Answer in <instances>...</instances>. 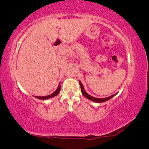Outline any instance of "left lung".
<instances>
[{
	"mask_svg": "<svg viewBox=\"0 0 149 149\" xmlns=\"http://www.w3.org/2000/svg\"><path fill=\"white\" fill-rule=\"evenodd\" d=\"M79 84H80V86H81V92H82V94L83 95V96H85L86 98H87L89 100H91L93 102H97V103H100V102H104L109 100L111 99L112 97L115 96V95H117V93H115V94L114 95H112L111 96L109 97H104V98H97V97H93L90 95L89 94H88L86 91H85V89H84V87H83V85L82 84V83L80 81H79Z\"/></svg>",
	"mask_w": 149,
	"mask_h": 149,
	"instance_id": "1",
	"label": "left lung"
}]
</instances>
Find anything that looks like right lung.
Returning a JSON list of instances; mask_svg holds the SVG:
<instances>
[{
	"label": "right lung",
	"mask_w": 149,
	"mask_h": 149,
	"mask_svg": "<svg viewBox=\"0 0 149 149\" xmlns=\"http://www.w3.org/2000/svg\"><path fill=\"white\" fill-rule=\"evenodd\" d=\"M60 89H61V87H60V83H59L58 88H57L56 90L55 91L54 93H52V94L48 95H45V96H36V95H34V97H35L36 98L39 99V100H47V99L52 98V97H54L55 96H56V95H58L59 93H60Z\"/></svg>",
	"instance_id": "1"
}]
</instances>
